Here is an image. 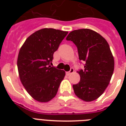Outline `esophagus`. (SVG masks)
I'll list each match as a JSON object with an SVG mask.
<instances>
[{
	"label": "esophagus",
	"instance_id": "1",
	"mask_svg": "<svg viewBox=\"0 0 126 126\" xmlns=\"http://www.w3.org/2000/svg\"><path fill=\"white\" fill-rule=\"evenodd\" d=\"M74 71H75L74 69H73V68H71V69H70V71H68V72H67V73H66V74H67V75H68V76H69V75H71L72 73H74Z\"/></svg>",
	"mask_w": 126,
	"mask_h": 126
}]
</instances>
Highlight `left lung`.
<instances>
[{"instance_id": "1", "label": "left lung", "mask_w": 126, "mask_h": 126, "mask_svg": "<svg viewBox=\"0 0 126 126\" xmlns=\"http://www.w3.org/2000/svg\"><path fill=\"white\" fill-rule=\"evenodd\" d=\"M75 44L84 69L78 73L80 80L73 86L76 95L84 101L97 99L111 79L114 61L107 40L94 31L82 29L71 32L66 38Z\"/></svg>"}]
</instances>
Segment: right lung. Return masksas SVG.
I'll return each mask as SVG.
<instances>
[{
    "mask_svg": "<svg viewBox=\"0 0 126 126\" xmlns=\"http://www.w3.org/2000/svg\"><path fill=\"white\" fill-rule=\"evenodd\" d=\"M67 34V31L42 29L29 36L19 50L17 69L21 82L38 101L52 99L65 77V71L50 64L53 53Z\"/></svg>",
    "mask_w": 126,
    "mask_h": 126,
    "instance_id": "add662e5",
    "label": "right lung"
}]
</instances>
